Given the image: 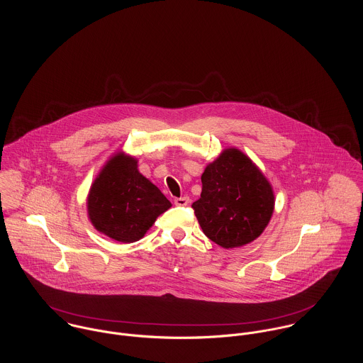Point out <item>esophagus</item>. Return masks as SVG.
I'll return each mask as SVG.
<instances>
[{"mask_svg":"<svg viewBox=\"0 0 363 363\" xmlns=\"http://www.w3.org/2000/svg\"><path fill=\"white\" fill-rule=\"evenodd\" d=\"M189 203H190V199L186 196L180 197V199H174V204L180 206V207H186V206H189Z\"/></svg>","mask_w":363,"mask_h":363,"instance_id":"34e87169","label":"esophagus"}]
</instances>
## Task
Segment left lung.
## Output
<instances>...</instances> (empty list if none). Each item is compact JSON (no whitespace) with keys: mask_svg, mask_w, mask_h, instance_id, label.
Segmentation results:
<instances>
[{"mask_svg":"<svg viewBox=\"0 0 363 363\" xmlns=\"http://www.w3.org/2000/svg\"><path fill=\"white\" fill-rule=\"evenodd\" d=\"M194 213L208 239L223 249L256 240L274 212V191L253 160L228 148L209 163Z\"/></svg>","mask_w":363,"mask_h":363,"instance_id":"8db88e82","label":"left lung"}]
</instances>
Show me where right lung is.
Listing matches in <instances>:
<instances>
[{"mask_svg":"<svg viewBox=\"0 0 363 363\" xmlns=\"http://www.w3.org/2000/svg\"><path fill=\"white\" fill-rule=\"evenodd\" d=\"M92 225L121 243L144 238L156 218L172 207L162 191L138 172V160L124 152L111 156L88 194Z\"/></svg>","mask_w":363,"mask_h":363,"instance_id":"1","label":"right lung"}]
</instances>
